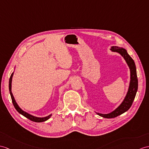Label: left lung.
<instances>
[{
  "label": "left lung",
  "instance_id": "left-lung-1",
  "mask_svg": "<svg viewBox=\"0 0 149 149\" xmlns=\"http://www.w3.org/2000/svg\"><path fill=\"white\" fill-rule=\"evenodd\" d=\"M112 51L117 52L121 54V56L126 60V63L128 65L130 69L131 73V80L130 83V86L128 91L127 93L125 98L123 100L121 104H120L117 108L113 110V112L107 114H103L100 113H96L100 116L104 117V118H114L118 116L121 115L122 113L128 110L135 98L136 92L138 90V78L136 75V66L134 62L130 55L127 54V51L123 47H119L117 46H112L111 49Z\"/></svg>",
  "mask_w": 149,
  "mask_h": 149
}]
</instances>
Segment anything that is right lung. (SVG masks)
I'll return each instance as SVG.
<instances>
[{
  "label": "right lung",
  "instance_id": "1",
  "mask_svg": "<svg viewBox=\"0 0 149 149\" xmlns=\"http://www.w3.org/2000/svg\"><path fill=\"white\" fill-rule=\"evenodd\" d=\"M13 73H12V74L11 75V77L9 78V92H10V95H11V100H12V102L13 103V105L15 107V108L16 109V110L18 111L19 113L22 114L23 116H25V117H26L27 119H30V120H32V121L33 122H36V123H41V122H44V121H46L47 119H49L51 116H52L51 114L49 116H48L47 117H37L35 116H33L32 115H30V114L28 113L27 112L23 111V110L19 108V107L17 104L15 98H14V96L12 94V92H11V82H12V77H13Z\"/></svg>",
  "mask_w": 149,
  "mask_h": 149
}]
</instances>
